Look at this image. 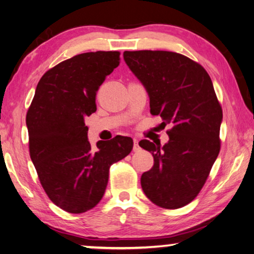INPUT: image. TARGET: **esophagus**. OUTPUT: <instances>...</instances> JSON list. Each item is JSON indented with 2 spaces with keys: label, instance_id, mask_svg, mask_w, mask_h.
Wrapping results in <instances>:
<instances>
[{
  "label": "esophagus",
  "instance_id": "esophagus-1",
  "mask_svg": "<svg viewBox=\"0 0 254 254\" xmlns=\"http://www.w3.org/2000/svg\"><path fill=\"white\" fill-rule=\"evenodd\" d=\"M138 150H140L138 140L134 139V140H133V151H138Z\"/></svg>",
  "mask_w": 254,
  "mask_h": 254
}]
</instances>
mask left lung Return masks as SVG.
Here are the masks:
<instances>
[{"mask_svg": "<svg viewBox=\"0 0 254 254\" xmlns=\"http://www.w3.org/2000/svg\"><path fill=\"white\" fill-rule=\"evenodd\" d=\"M123 58L145 86L151 114L172 127L164 146L139 142L154 156L142 190L156 205L179 209L197 196L220 150L222 109L213 84L199 64L177 52L124 51Z\"/></svg>", "mask_w": 254, "mask_h": 254, "instance_id": "8db88e82", "label": "left lung"}]
</instances>
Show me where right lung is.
Masks as SVG:
<instances>
[{
    "mask_svg": "<svg viewBox=\"0 0 254 254\" xmlns=\"http://www.w3.org/2000/svg\"><path fill=\"white\" fill-rule=\"evenodd\" d=\"M119 65L117 51L86 52L58 64L41 77L26 116L30 158L42 187L69 213L99 203L111 165L133 147L131 138L117 135L98 141L94 150L84 123L97 111L98 89Z\"/></svg>",
    "mask_w": 254,
    "mask_h": 254,
    "instance_id": "obj_1",
    "label": "right lung"
}]
</instances>
